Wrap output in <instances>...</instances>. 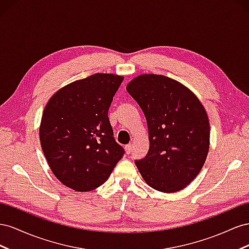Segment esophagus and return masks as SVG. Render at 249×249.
Instances as JSON below:
<instances>
[{
	"mask_svg": "<svg viewBox=\"0 0 249 249\" xmlns=\"http://www.w3.org/2000/svg\"><path fill=\"white\" fill-rule=\"evenodd\" d=\"M125 151H126L127 154H129V153L132 151V146H131V144H128V145L125 146Z\"/></svg>",
	"mask_w": 249,
	"mask_h": 249,
	"instance_id": "esophagus-1",
	"label": "esophagus"
}]
</instances>
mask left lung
<instances>
[{
	"mask_svg": "<svg viewBox=\"0 0 249 249\" xmlns=\"http://www.w3.org/2000/svg\"><path fill=\"white\" fill-rule=\"evenodd\" d=\"M126 89L143 110L148 126L149 151L134 161L142 177L164 193L184 189L207 160V111L188 88L164 75H140Z\"/></svg>",
	"mask_w": 249,
	"mask_h": 249,
	"instance_id": "1",
	"label": "left lung"
}]
</instances>
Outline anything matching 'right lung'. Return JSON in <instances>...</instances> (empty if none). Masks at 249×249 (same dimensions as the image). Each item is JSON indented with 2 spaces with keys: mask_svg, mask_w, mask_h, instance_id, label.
I'll return each instance as SVG.
<instances>
[{
  "mask_svg": "<svg viewBox=\"0 0 249 249\" xmlns=\"http://www.w3.org/2000/svg\"><path fill=\"white\" fill-rule=\"evenodd\" d=\"M124 77L97 73L63 87L41 117L39 140L53 174L78 192L108 179L124 149L115 138L108 109Z\"/></svg>",
  "mask_w": 249,
  "mask_h": 249,
  "instance_id": "add662e5",
  "label": "right lung"
}]
</instances>
